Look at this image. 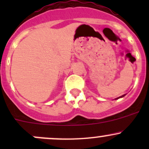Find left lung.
Wrapping results in <instances>:
<instances>
[{"label": "left lung", "mask_w": 149, "mask_h": 149, "mask_svg": "<svg viewBox=\"0 0 149 149\" xmlns=\"http://www.w3.org/2000/svg\"><path fill=\"white\" fill-rule=\"evenodd\" d=\"M125 94H123V95H122V96H120V97H118V98H116V99H115V100H118V99H120V98H122V97H125Z\"/></svg>", "instance_id": "obj_1"}]
</instances>
